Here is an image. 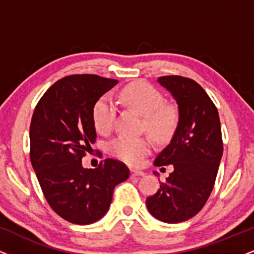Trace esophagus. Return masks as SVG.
I'll return each mask as SVG.
<instances>
[{"mask_svg": "<svg viewBox=\"0 0 254 254\" xmlns=\"http://www.w3.org/2000/svg\"><path fill=\"white\" fill-rule=\"evenodd\" d=\"M144 172L138 171V170H131V176L132 177H143L144 176Z\"/></svg>", "mask_w": 254, "mask_h": 254, "instance_id": "34e87169", "label": "esophagus"}]
</instances>
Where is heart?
Wrapping results in <instances>:
<instances>
[{
    "instance_id": "obj_1",
    "label": "heart",
    "mask_w": 254,
    "mask_h": 254,
    "mask_svg": "<svg viewBox=\"0 0 254 254\" xmlns=\"http://www.w3.org/2000/svg\"><path fill=\"white\" fill-rule=\"evenodd\" d=\"M125 105L144 117L148 133L159 142H167L173 136L178 125V112L174 107L165 105V99L155 87L149 83L132 82L121 92ZM116 104L109 95L98 99L92 111L93 123L99 132H109L116 117ZM151 143L148 138H130L121 136L110 143V153L129 165H139L150 153Z\"/></svg>"
}]
</instances>
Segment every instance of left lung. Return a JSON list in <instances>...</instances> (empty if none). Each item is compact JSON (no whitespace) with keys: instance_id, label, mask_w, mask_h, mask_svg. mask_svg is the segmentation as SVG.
Listing matches in <instances>:
<instances>
[{"instance_id":"obj_1","label":"left lung","mask_w":254,"mask_h":254,"mask_svg":"<svg viewBox=\"0 0 254 254\" xmlns=\"http://www.w3.org/2000/svg\"><path fill=\"white\" fill-rule=\"evenodd\" d=\"M157 82L177 101V129L171 142L156 157L155 166H173V172L148 197V210L166 223L193 217L206 203L214 188L223 153L216 106L196 81L183 76H162Z\"/></svg>"}]
</instances>
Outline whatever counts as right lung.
Returning <instances> with one entry per match:
<instances>
[{"label":"right lung","instance_id":"1","mask_svg":"<svg viewBox=\"0 0 254 254\" xmlns=\"http://www.w3.org/2000/svg\"><path fill=\"white\" fill-rule=\"evenodd\" d=\"M117 83L97 75L66 76L46 90L33 112L32 167L52 210L68 222L84 226L104 217L115 188L130 177L129 168L113 159L95 170L82 166L97 139L93 106Z\"/></svg>","mask_w":254,"mask_h":254}]
</instances>
